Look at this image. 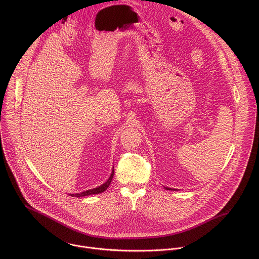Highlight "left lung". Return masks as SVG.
I'll return each instance as SVG.
<instances>
[{
    "instance_id": "obj_1",
    "label": "left lung",
    "mask_w": 259,
    "mask_h": 259,
    "mask_svg": "<svg viewBox=\"0 0 259 259\" xmlns=\"http://www.w3.org/2000/svg\"><path fill=\"white\" fill-rule=\"evenodd\" d=\"M164 188H165L166 190H170V189H169V188H167V187H164Z\"/></svg>"
}]
</instances>
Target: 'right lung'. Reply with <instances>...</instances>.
Here are the masks:
<instances>
[{
    "label": "right lung",
    "instance_id": "right-lung-1",
    "mask_svg": "<svg viewBox=\"0 0 259 259\" xmlns=\"http://www.w3.org/2000/svg\"><path fill=\"white\" fill-rule=\"evenodd\" d=\"M113 177H114V169L112 171V174L110 176V178L108 179V181L106 183H104L103 185L97 187V188H94V189H91V190H86V191H83L81 193H76V194H71V196H74V197H82V196H88V195H93V194H99V193H102L104 191H106L108 189V187L110 186L112 180H113Z\"/></svg>",
    "mask_w": 259,
    "mask_h": 259
}]
</instances>
